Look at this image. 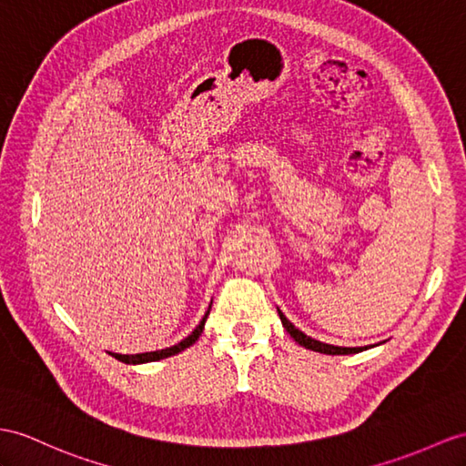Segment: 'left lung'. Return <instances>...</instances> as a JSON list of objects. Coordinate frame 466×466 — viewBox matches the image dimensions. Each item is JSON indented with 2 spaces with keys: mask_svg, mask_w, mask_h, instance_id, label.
<instances>
[{
  "mask_svg": "<svg viewBox=\"0 0 466 466\" xmlns=\"http://www.w3.org/2000/svg\"><path fill=\"white\" fill-rule=\"evenodd\" d=\"M279 310V309H277ZM279 316H280V322L282 326L287 328V332L297 339V342L300 346H304L306 350H312V351H320V354H332V356H344V354H358V351H364L368 350V346L364 348H342V346H332V344H324V342H319V339H314L310 336H306L304 332H300L297 326H294L285 314H282L279 310Z\"/></svg>",
  "mask_w": 466,
  "mask_h": 466,
  "instance_id": "8db88e82",
  "label": "left lung"
}]
</instances>
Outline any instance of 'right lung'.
I'll use <instances>...</instances> for the list:
<instances>
[{"label":"right lung","mask_w":466,"mask_h":466,"mask_svg":"<svg viewBox=\"0 0 466 466\" xmlns=\"http://www.w3.org/2000/svg\"><path fill=\"white\" fill-rule=\"evenodd\" d=\"M209 310H211V306L208 309L206 316H203V319H201V322L196 326V330L191 332L187 338L181 339V342H177L176 346H172V348L156 350V351H144V354H134V356L112 354V351H110V356H112V358H116V360H120V361H124V364H147V361H157V360H164V358H169V356H176V354H179V351H184L186 348H189V346H194V344H196V339H198V338L201 336V332H203V326H206V320H208V316H209Z\"/></svg>","instance_id":"1"}]
</instances>
